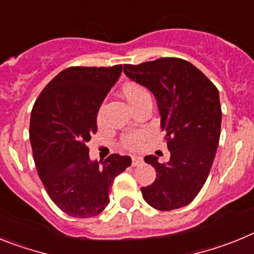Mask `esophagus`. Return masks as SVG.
<instances>
[{"mask_svg": "<svg viewBox=\"0 0 254 254\" xmlns=\"http://www.w3.org/2000/svg\"><path fill=\"white\" fill-rule=\"evenodd\" d=\"M142 161L143 160L141 156H132V165H133V167H138V165H141Z\"/></svg>", "mask_w": 254, "mask_h": 254, "instance_id": "esophagus-1", "label": "esophagus"}]
</instances>
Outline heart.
Instances as JSON below:
<instances>
[{"label": "heart", "mask_w": 254, "mask_h": 254, "mask_svg": "<svg viewBox=\"0 0 254 254\" xmlns=\"http://www.w3.org/2000/svg\"><path fill=\"white\" fill-rule=\"evenodd\" d=\"M122 94L132 109L137 107V105L142 104V103L150 102V100H151L150 99L149 91H147L143 86H141V85L138 84H134V82L126 84L122 89ZM98 123H99V125L103 123V108H100L99 113H98ZM143 140H145V134H143L142 132H134V133L125 136L122 140V143L123 146L127 147V149L133 150L137 149Z\"/></svg>", "instance_id": "obj_1"}]
</instances>
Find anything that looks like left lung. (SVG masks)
I'll return each mask as SVG.
<instances>
[{"instance_id": "left-lung-1", "label": "left lung", "mask_w": 254, "mask_h": 254, "mask_svg": "<svg viewBox=\"0 0 254 254\" xmlns=\"http://www.w3.org/2000/svg\"><path fill=\"white\" fill-rule=\"evenodd\" d=\"M123 71L154 94L170 151L165 164L152 155L145 156L156 179L141 188L143 199L160 211L187 206L205 185L219 145V91L197 67L181 58L125 64Z\"/></svg>"}]
</instances>
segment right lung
Instances as JSON below:
<instances>
[{
    "mask_svg": "<svg viewBox=\"0 0 254 254\" xmlns=\"http://www.w3.org/2000/svg\"><path fill=\"white\" fill-rule=\"evenodd\" d=\"M122 66L69 67L38 96L30 116V143L39 178L52 201L72 217H93L109 203L114 178L131 165L113 154L91 160L86 143Z\"/></svg>",
    "mask_w": 254,
    "mask_h": 254,
    "instance_id": "add662e5",
    "label": "right lung"
}]
</instances>
